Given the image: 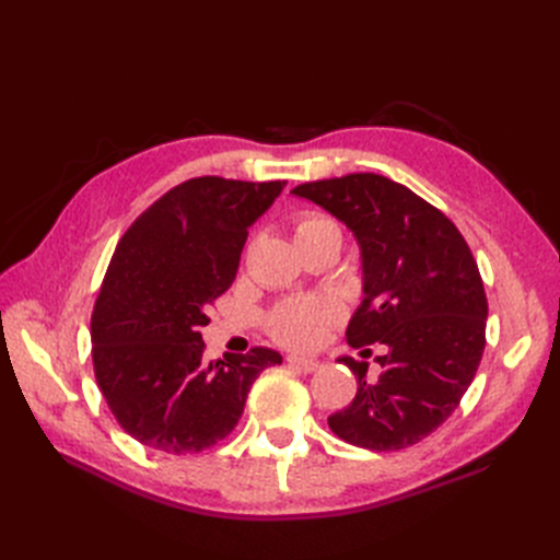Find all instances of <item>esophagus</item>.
<instances>
[{"instance_id": "obj_1", "label": "esophagus", "mask_w": 560, "mask_h": 560, "mask_svg": "<svg viewBox=\"0 0 560 560\" xmlns=\"http://www.w3.org/2000/svg\"><path fill=\"white\" fill-rule=\"evenodd\" d=\"M287 364L294 366V369H299V371H303V374H313L315 369H319V362H317V360L296 358V354H290V358H287Z\"/></svg>"}]
</instances>
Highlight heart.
<instances>
[{"instance_id":"b5f03b06","label":"heart","mask_w":560,"mask_h":560,"mask_svg":"<svg viewBox=\"0 0 560 560\" xmlns=\"http://www.w3.org/2000/svg\"><path fill=\"white\" fill-rule=\"evenodd\" d=\"M319 229H336L338 226L325 214H306L296 222L294 235L319 231ZM336 319V308L325 301L313 299H296L287 301L270 315V334H273L280 343L292 348H313L322 341L327 327Z\"/></svg>"}]
</instances>
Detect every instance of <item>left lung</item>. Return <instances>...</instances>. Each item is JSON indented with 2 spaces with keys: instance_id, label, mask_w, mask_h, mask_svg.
Wrapping results in <instances>:
<instances>
[{
  "instance_id": "1",
  "label": "left lung",
  "mask_w": 560,
  "mask_h": 560,
  "mask_svg": "<svg viewBox=\"0 0 560 560\" xmlns=\"http://www.w3.org/2000/svg\"><path fill=\"white\" fill-rule=\"evenodd\" d=\"M292 194L352 231L364 296L346 336L352 348L383 346L378 378L366 362L338 360L358 395L329 428L369 451L413 446L457 409L479 369L488 301L477 261L444 212L383 175L308 182Z\"/></svg>"
}]
</instances>
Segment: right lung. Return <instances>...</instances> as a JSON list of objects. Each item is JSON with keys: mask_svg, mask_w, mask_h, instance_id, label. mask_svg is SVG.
<instances>
[{"mask_svg": "<svg viewBox=\"0 0 560 560\" xmlns=\"http://www.w3.org/2000/svg\"><path fill=\"white\" fill-rule=\"evenodd\" d=\"M287 182L196 177L124 233L91 319L93 366L114 418L140 444L198 453L238 425L252 383L280 352L206 360L208 306L238 273L247 229Z\"/></svg>", "mask_w": 560, "mask_h": 560, "instance_id": "add662e5", "label": "right lung"}]
</instances>
